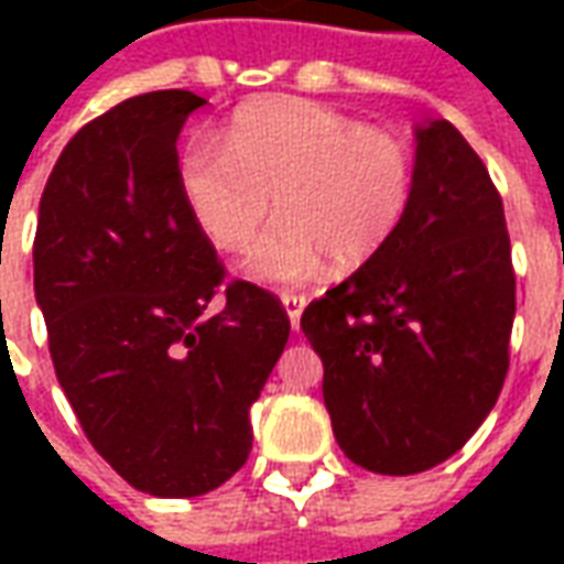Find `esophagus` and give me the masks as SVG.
Segmentation results:
<instances>
[{"instance_id":"obj_1","label":"esophagus","mask_w":564,"mask_h":564,"mask_svg":"<svg viewBox=\"0 0 564 564\" xmlns=\"http://www.w3.org/2000/svg\"><path fill=\"white\" fill-rule=\"evenodd\" d=\"M281 302H283V311H286V317H290V326H293V332H299V317H302V311H305L307 299L305 295L283 293Z\"/></svg>"}]
</instances>
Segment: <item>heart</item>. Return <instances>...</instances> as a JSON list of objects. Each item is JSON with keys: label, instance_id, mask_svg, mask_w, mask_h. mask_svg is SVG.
<instances>
[{"label": "heart", "instance_id": "1", "mask_svg": "<svg viewBox=\"0 0 564 564\" xmlns=\"http://www.w3.org/2000/svg\"><path fill=\"white\" fill-rule=\"evenodd\" d=\"M186 208L217 247L247 245L269 217L281 220L247 250L241 269L259 283L311 281L366 265L402 226L414 160L402 139L362 127L335 108L274 99L241 108L226 141L193 139L177 156Z\"/></svg>", "mask_w": 564, "mask_h": 564}]
</instances>
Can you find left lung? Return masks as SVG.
<instances>
[{
  "label": "left lung",
  "mask_w": 564,
  "mask_h": 564,
  "mask_svg": "<svg viewBox=\"0 0 564 564\" xmlns=\"http://www.w3.org/2000/svg\"><path fill=\"white\" fill-rule=\"evenodd\" d=\"M414 139L402 226L302 314L338 447L392 477L435 468L480 429L508 375L517 314L486 165L449 120H423Z\"/></svg>",
  "instance_id": "1"
}]
</instances>
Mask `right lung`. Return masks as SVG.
I'll return each instance as SVG.
<instances>
[{
  "mask_svg": "<svg viewBox=\"0 0 564 564\" xmlns=\"http://www.w3.org/2000/svg\"><path fill=\"white\" fill-rule=\"evenodd\" d=\"M202 105L144 93L80 129L32 247L56 380L96 453L156 498L205 496L245 465L250 404L290 338L253 283L210 305L223 269L177 184V135Z\"/></svg>",
  "mask_w": 564,
  "mask_h": 564,
  "instance_id": "1",
  "label": "right lung"
}]
</instances>
